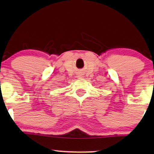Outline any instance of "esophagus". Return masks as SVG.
Returning <instances> with one entry per match:
<instances>
[{
    "mask_svg": "<svg viewBox=\"0 0 154 154\" xmlns=\"http://www.w3.org/2000/svg\"><path fill=\"white\" fill-rule=\"evenodd\" d=\"M79 77V78H82V77H79V76H78V77Z\"/></svg>",
    "mask_w": 154,
    "mask_h": 154,
    "instance_id": "34e87169",
    "label": "esophagus"
}]
</instances>
